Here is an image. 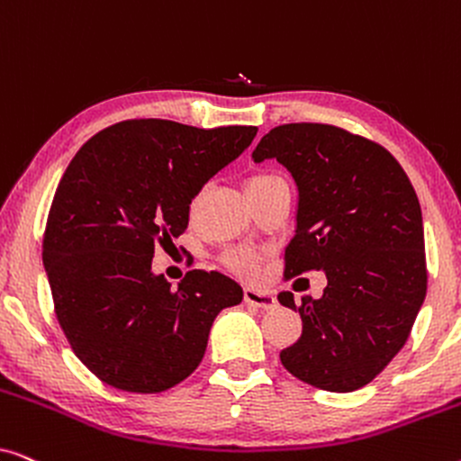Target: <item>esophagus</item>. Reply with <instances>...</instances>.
Returning a JSON list of instances; mask_svg holds the SVG:
<instances>
[{
	"label": "esophagus",
	"mask_w": 461,
	"mask_h": 461,
	"mask_svg": "<svg viewBox=\"0 0 461 461\" xmlns=\"http://www.w3.org/2000/svg\"><path fill=\"white\" fill-rule=\"evenodd\" d=\"M245 302L251 306H258V308H275L276 306V298L273 292H268V289L264 287H256V285H248L245 287Z\"/></svg>",
	"instance_id": "esophagus-1"
}]
</instances>
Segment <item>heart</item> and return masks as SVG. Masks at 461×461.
I'll use <instances>...</instances> for the list:
<instances>
[{
  "instance_id": "heart-1",
  "label": "heart",
  "mask_w": 461,
  "mask_h": 461,
  "mask_svg": "<svg viewBox=\"0 0 461 461\" xmlns=\"http://www.w3.org/2000/svg\"><path fill=\"white\" fill-rule=\"evenodd\" d=\"M275 180H279V176H275V174H254V176H249L248 182H245V191H248V193L258 191V188L267 186ZM197 201H199V197H194L191 201V212H194V207H197ZM224 262H226V267H229L230 270H235L237 275L251 276V275H256L258 267H260V254H258V251H254V249H245V248L232 249V251H229V254H226Z\"/></svg>"
}]
</instances>
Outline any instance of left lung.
<instances>
[{
  "instance_id": "1",
  "label": "left lung",
  "mask_w": 461,
  "mask_h": 461,
  "mask_svg": "<svg viewBox=\"0 0 461 461\" xmlns=\"http://www.w3.org/2000/svg\"><path fill=\"white\" fill-rule=\"evenodd\" d=\"M254 161L276 159L298 185V229L285 279L325 270L319 300L276 298L302 317L281 363L330 393L363 388L405 346L426 298L418 194L382 144L330 123H285L262 136Z\"/></svg>"
}]
</instances>
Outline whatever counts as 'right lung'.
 Instances as JSON below:
<instances>
[{"label": "right lung", "mask_w": 461, "mask_h": 461, "mask_svg": "<svg viewBox=\"0 0 461 461\" xmlns=\"http://www.w3.org/2000/svg\"><path fill=\"white\" fill-rule=\"evenodd\" d=\"M256 131L128 119L68 163L48 213L43 267L56 319L98 380L142 394L176 386L199 367L218 312L243 300L218 270H188L172 289L150 264L157 243L186 230L194 194Z\"/></svg>", "instance_id": "add662e5"}]
</instances>
